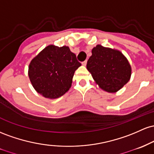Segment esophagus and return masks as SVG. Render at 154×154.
Here are the masks:
<instances>
[{"mask_svg":"<svg viewBox=\"0 0 154 154\" xmlns=\"http://www.w3.org/2000/svg\"><path fill=\"white\" fill-rule=\"evenodd\" d=\"M86 63H87V61H86V60H85V61H84V62H82V65H84V66H86Z\"/></svg>","mask_w":154,"mask_h":154,"instance_id":"34e87169","label":"esophagus"}]
</instances>
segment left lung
I'll use <instances>...</instances> for the list:
<instances>
[{
    "label": "left lung",
    "mask_w": 154,
    "mask_h": 154,
    "mask_svg": "<svg viewBox=\"0 0 154 154\" xmlns=\"http://www.w3.org/2000/svg\"><path fill=\"white\" fill-rule=\"evenodd\" d=\"M91 54L86 68L102 89L116 92L129 82L132 68L121 51L97 45Z\"/></svg>",
    "instance_id": "obj_1"
}]
</instances>
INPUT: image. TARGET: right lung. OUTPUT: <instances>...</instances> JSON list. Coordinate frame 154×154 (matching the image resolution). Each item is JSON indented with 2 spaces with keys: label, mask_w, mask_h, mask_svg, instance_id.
<instances>
[{
  "label": "right lung",
  "mask_w": 154,
  "mask_h": 154,
  "mask_svg": "<svg viewBox=\"0 0 154 154\" xmlns=\"http://www.w3.org/2000/svg\"><path fill=\"white\" fill-rule=\"evenodd\" d=\"M81 65L68 46L49 45L31 60L28 75L38 93L55 99L70 89L74 72Z\"/></svg>",
  "instance_id": "1"
}]
</instances>
